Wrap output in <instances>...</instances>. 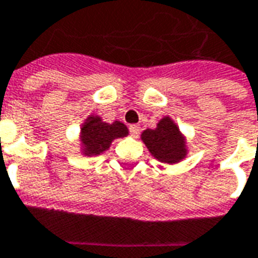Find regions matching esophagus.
I'll use <instances>...</instances> for the list:
<instances>
[{
    "instance_id": "obj_1",
    "label": "esophagus",
    "mask_w": 258,
    "mask_h": 258,
    "mask_svg": "<svg viewBox=\"0 0 258 258\" xmlns=\"http://www.w3.org/2000/svg\"><path fill=\"white\" fill-rule=\"evenodd\" d=\"M139 133H141V127H139V125H138V124L130 125V134H131V137L138 138Z\"/></svg>"
}]
</instances>
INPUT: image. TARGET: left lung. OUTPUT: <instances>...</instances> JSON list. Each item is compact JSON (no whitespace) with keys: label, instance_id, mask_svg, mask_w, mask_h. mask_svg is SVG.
Instances as JSON below:
<instances>
[{"label":"left lung","instance_id":"8db88e82","mask_svg":"<svg viewBox=\"0 0 258 258\" xmlns=\"http://www.w3.org/2000/svg\"><path fill=\"white\" fill-rule=\"evenodd\" d=\"M141 139L149 153L162 164H178L188 155L186 137L170 116H164L154 130H145Z\"/></svg>","mask_w":258,"mask_h":258}]
</instances>
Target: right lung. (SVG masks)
Wrapping results in <instances>:
<instances>
[{
  "label": "right lung",
  "instance_id": "right-lung-1",
  "mask_svg": "<svg viewBox=\"0 0 258 258\" xmlns=\"http://www.w3.org/2000/svg\"><path fill=\"white\" fill-rule=\"evenodd\" d=\"M128 135V128L119 120L107 123L98 115H89L80 128V153L85 157H97L111 147L112 142Z\"/></svg>",
  "mask_w": 258,
  "mask_h": 258
}]
</instances>
